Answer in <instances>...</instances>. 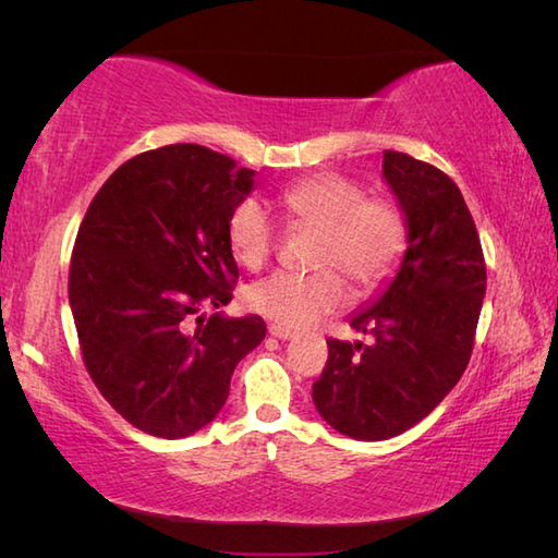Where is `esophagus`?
<instances>
[{"mask_svg":"<svg viewBox=\"0 0 558 558\" xmlns=\"http://www.w3.org/2000/svg\"><path fill=\"white\" fill-rule=\"evenodd\" d=\"M268 335L276 337V339H292V337H295V335L290 332V329L280 327V325H270V327H268Z\"/></svg>","mask_w":558,"mask_h":558,"instance_id":"esophagus-1","label":"esophagus"}]
</instances>
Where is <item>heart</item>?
Listing matches in <instances>:
<instances>
[{
	"label": "heart",
	"instance_id": "heart-1",
	"mask_svg": "<svg viewBox=\"0 0 558 558\" xmlns=\"http://www.w3.org/2000/svg\"><path fill=\"white\" fill-rule=\"evenodd\" d=\"M280 204L292 221L323 233L310 276L272 272L245 292L248 307L288 329H307L337 313L347 302L344 279L359 292H372L399 266L405 248V219L386 199H366L362 184L342 174H315L290 184ZM229 243L248 268L260 266L276 243V223L258 199L235 206L229 219ZM335 267L343 272L329 271Z\"/></svg>",
	"mask_w": 558,
	"mask_h": 558
}]
</instances>
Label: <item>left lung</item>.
I'll list each match as a JSON object with an SVG mask.
<instances>
[{"mask_svg":"<svg viewBox=\"0 0 558 558\" xmlns=\"http://www.w3.org/2000/svg\"><path fill=\"white\" fill-rule=\"evenodd\" d=\"M381 179L405 219L393 276L349 315L372 342L327 339L317 413L342 436L386 440L436 409L470 362L487 288L483 245L460 189L433 165L386 149Z\"/></svg>","mask_w":558,"mask_h":558,"instance_id":"obj_1","label":"left lung"}]
</instances>
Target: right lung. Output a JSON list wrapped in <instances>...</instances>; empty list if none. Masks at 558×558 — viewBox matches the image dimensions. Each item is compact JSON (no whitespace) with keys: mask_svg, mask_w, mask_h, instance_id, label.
<instances>
[{"mask_svg":"<svg viewBox=\"0 0 558 558\" xmlns=\"http://www.w3.org/2000/svg\"><path fill=\"white\" fill-rule=\"evenodd\" d=\"M253 189L256 172L231 157L169 145L116 169L81 223L69 302L83 362L112 409L149 436L209 426L235 364L266 337L258 315L202 313L231 302L229 219Z\"/></svg>","mask_w":558,"mask_h":558,"instance_id":"add662e5","label":"right lung"}]
</instances>
